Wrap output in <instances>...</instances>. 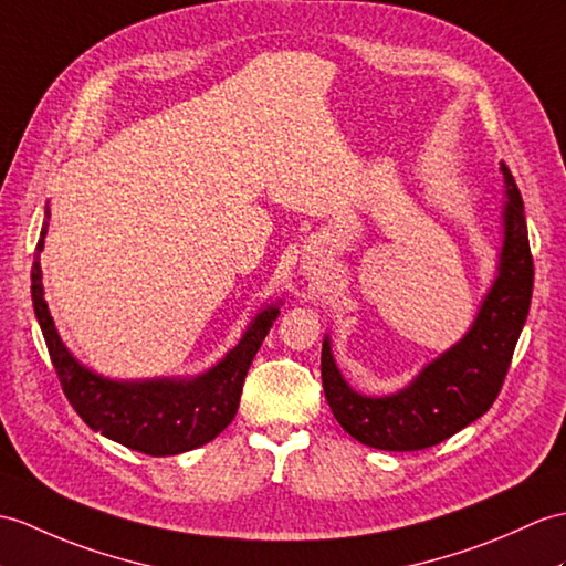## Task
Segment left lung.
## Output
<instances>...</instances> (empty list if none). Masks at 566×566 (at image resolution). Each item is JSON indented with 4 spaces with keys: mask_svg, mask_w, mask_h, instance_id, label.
Listing matches in <instances>:
<instances>
[{
    "mask_svg": "<svg viewBox=\"0 0 566 566\" xmlns=\"http://www.w3.org/2000/svg\"><path fill=\"white\" fill-rule=\"evenodd\" d=\"M502 174L506 202L499 274L461 343L427 364L407 388L369 398L343 378L331 337L323 339L321 376L327 405L339 427L371 449L422 451L437 446L488 412L502 390L533 296L523 200L504 161Z\"/></svg>",
    "mask_w": 566,
    "mask_h": 566,
    "instance_id": "1",
    "label": "left lung"
}]
</instances>
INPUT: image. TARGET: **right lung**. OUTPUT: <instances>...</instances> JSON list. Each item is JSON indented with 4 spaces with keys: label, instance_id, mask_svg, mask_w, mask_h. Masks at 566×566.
Instances as JSON below:
<instances>
[{
    "label": "right lung",
    "instance_id": "add662e5",
    "mask_svg": "<svg viewBox=\"0 0 566 566\" xmlns=\"http://www.w3.org/2000/svg\"><path fill=\"white\" fill-rule=\"evenodd\" d=\"M48 221L50 209H45L41 239L35 245L31 296L52 366L76 415L103 437L147 455H178L200 449L219 437L239 410L245 374L272 323L277 321L280 301L262 308L248 325L239 345L200 376L151 380L103 378L72 357L48 311L41 282V251Z\"/></svg>",
    "mask_w": 566,
    "mask_h": 566
}]
</instances>
